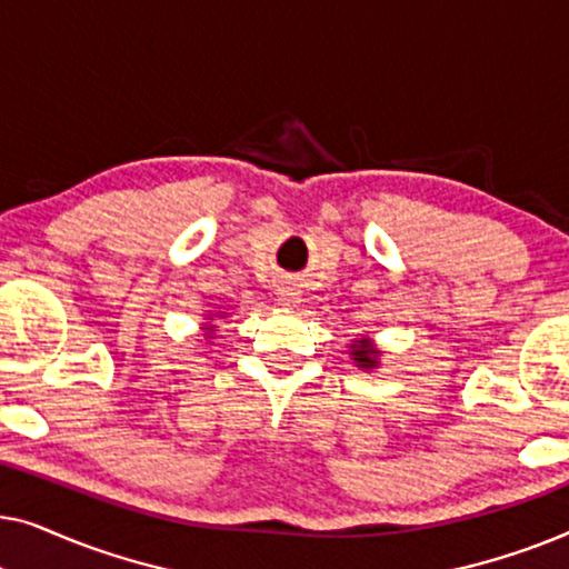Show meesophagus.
Returning a JSON list of instances; mask_svg holds the SVG:
<instances>
[{
    "instance_id": "esophagus-1",
    "label": "esophagus",
    "mask_w": 569,
    "mask_h": 569,
    "mask_svg": "<svg viewBox=\"0 0 569 569\" xmlns=\"http://www.w3.org/2000/svg\"><path fill=\"white\" fill-rule=\"evenodd\" d=\"M277 300H279V306L295 308L300 302V290H298V287H292V284H282L277 290Z\"/></svg>"
}]
</instances>
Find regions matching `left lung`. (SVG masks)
Instances as JSON below:
<instances>
[{"instance_id":"obj_1","label":"left lung","mask_w":569,"mask_h":569,"mask_svg":"<svg viewBox=\"0 0 569 569\" xmlns=\"http://www.w3.org/2000/svg\"><path fill=\"white\" fill-rule=\"evenodd\" d=\"M352 360L357 362V368H365V370H372V368H378V357H380V352L376 347L370 345V339H360V341H355L352 345Z\"/></svg>"}]
</instances>
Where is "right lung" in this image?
Instances as JSON below:
<instances>
[{"label": "right lung", "mask_w": 569, "mask_h": 569, "mask_svg": "<svg viewBox=\"0 0 569 569\" xmlns=\"http://www.w3.org/2000/svg\"><path fill=\"white\" fill-rule=\"evenodd\" d=\"M209 331H214V326H209Z\"/></svg>", "instance_id": "add662e5"}]
</instances>
